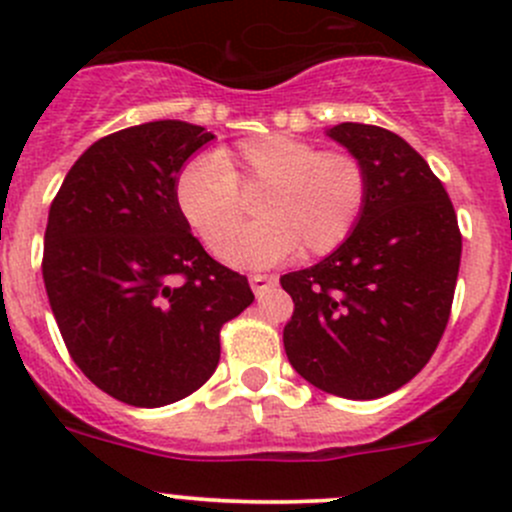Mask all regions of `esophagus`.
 Returning a JSON list of instances; mask_svg holds the SVG:
<instances>
[{"label": "esophagus", "instance_id": "1", "mask_svg": "<svg viewBox=\"0 0 512 512\" xmlns=\"http://www.w3.org/2000/svg\"><path fill=\"white\" fill-rule=\"evenodd\" d=\"M275 285H277L275 275H250V287L257 297H260V294H265L267 289H272Z\"/></svg>", "mask_w": 512, "mask_h": 512}]
</instances>
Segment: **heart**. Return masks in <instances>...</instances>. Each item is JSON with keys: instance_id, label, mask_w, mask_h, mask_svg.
Masks as SVG:
<instances>
[{"instance_id": "obj_1", "label": "heart", "mask_w": 512, "mask_h": 512, "mask_svg": "<svg viewBox=\"0 0 512 512\" xmlns=\"http://www.w3.org/2000/svg\"><path fill=\"white\" fill-rule=\"evenodd\" d=\"M240 192L261 194V220L231 236L241 219ZM173 195L205 247L223 244L220 257L230 265L265 267L297 250L322 257L342 247L369 203V175L352 153L267 133L188 160L175 175Z\"/></svg>"}]
</instances>
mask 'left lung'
<instances>
[{
    "mask_svg": "<svg viewBox=\"0 0 512 512\" xmlns=\"http://www.w3.org/2000/svg\"><path fill=\"white\" fill-rule=\"evenodd\" d=\"M329 138L364 163L369 203L342 247L280 277L294 302L285 352L342 399H381L428 364L451 317L461 230L428 163L396 133L339 123Z\"/></svg>",
    "mask_w": 512,
    "mask_h": 512,
    "instance_id": "obj_1",
    "label": "left lung"
}]
</instances>
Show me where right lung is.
I'll use <instances>...</instances> for the list:
<instances>
[{
  "instance_id": "1",
  "label": "right lung",
  "mask_w": 512,
  "mask_h": 512,
  "mask_svg": "<svg viewBox=\"0 0 512 512\" xmlns=\"http://www.w3.org/2000/svg\"><path fill=\"white\" fill-rule=\"evenodd\" d=\"M213 138L185 121L111 133L71 165L49 208L51 312L76 366L123 404L158 409L198 391L223 324L255 299L175 205V175Z\"/></svg>"
}]
</instances>
